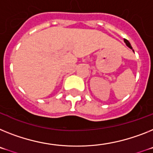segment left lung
Listing matches in <instances>:
<instances>
[{"instance_id":"8db88e82","label":"left lung","mask_w":153,"mask_h":153,"mask_svg":"<svg viewBox=\"0 0 153 153\" xmlns=\"http://www.w3.org/2000/svg\"><path fill=\"white\" fill-rule=\"evenodd\" d=\"M124 42H125V43H126V45H127V46H128V47L130 49H132V51H133V52H134V50H133V49H132V46H131V44L129 43V42H128V40L124 39Z\"/></svg>"}]
</instances>
